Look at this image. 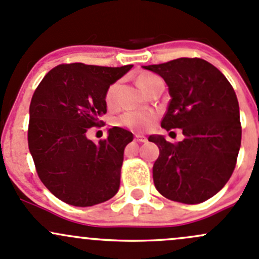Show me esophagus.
Wrapping results in <instances>:
<instances>
[{
	"label": "esophagus",
	"instance_id": "esophagus-1",
	"mask_svg": "<svg viewBox=\"0 0 259 259\" xmlns=\"http://www.w3.org/2000/svg\"><path fill=\"white\" fill-rule=\"evenodd\" d=\"M135 142H138V143H145V142H146V138L144 137V135L137 134V135H135Z\"/></svg>",
	"mask_w": 259,
	"mask_h": 259
}]
</instances>
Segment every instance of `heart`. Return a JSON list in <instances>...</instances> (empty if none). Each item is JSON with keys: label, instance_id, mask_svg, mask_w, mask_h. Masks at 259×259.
<instances>
[{"label": "heart", "instance_id": "heart-1", "mask_svg": "<svg viewBox=\"0 0 259 259\" xmlns=\"http://www.w3.org/2000/svg\"><path fill=\"white\" fill-rule=\"evenodd\" d=\"M159 79L156 75L150 74V72H144L138 77V83L142 88V90L146 93L149 86L153 81ZM117 89H119V82H113L105 93V104L109 109L116 108L117 105ZM156 114L151 110L143 111H125L114 120V124L116 126L126 127V129L134 130V132H145L150 129L155 122Z\"/></svg>", "mask_w": 259, "mask_h": 259}]
</instances>
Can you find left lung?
<instances>
[{
  "label": "left lung",
  "instance_id": "1",
  "mask_svg": "<svg viewBox=\"0 0 259 259\" xmlns=\"http://www.w3.org/2000/svg\"><path fill=\"white\" fill-rule=\"evenodd\" d=\"M160 75L170 94L161 127L182 129L184 140L150 135L159 156L153 166L156 190L168 199L198 204L226 185L241 148L239 105L227 77L203 59L180 57L143 66Z\"/></svg>",
  "mask_w": 259,
  "mask_h": 259
}]
</instances>
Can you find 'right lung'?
<instances>
[{
    "label": "right lung",
    "instance_id": "1",
    "mask_svg": "<svg viewBox=\"0 0 259 259\" xmlns=\"http://www.w3.org/2000/svg\"><path fill=\"white\" fill-rule=\"evenodd\" d=\"M132 67L57 65L33 93L28 149L38 178L67 204L91 207L119 190L124 149L133 142V134L114 126L106 139L95 144L86 132L103 124L106 89Z\"/></svg>",
    "mask_w": 259,
    "mask_h": 259
}]
</instances>
